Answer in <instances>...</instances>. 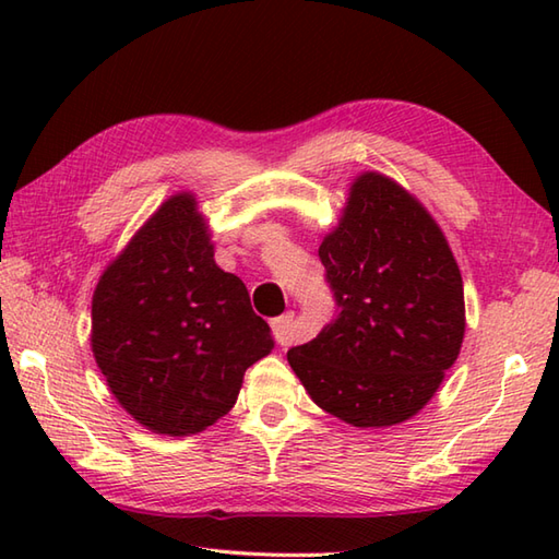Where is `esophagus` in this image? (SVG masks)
Returning a JSON list of instances; mask_svg holds the SVG:
<instances>
[{
	"mask_svg": "<svg viewBox=\"0 0 559 559\" xmlns=\"http://www.w3.org/2000/svg\"><path fill=\"white\" fill-rule=\"evenodd\" d=\"M293 319H295V314L293 312H286L283 317H276L271 322V331H273V336H276V341L281 343V346H286V343L290 341V336H293Z\"/></svg>",
	"mask_w": 559,
	"mask_h": 559,
	"instance_id": "esophagus-1",
	"label": "esophagus"
}]
</instances>
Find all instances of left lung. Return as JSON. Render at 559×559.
<instances>
[{"mask_svg": "<svg viewBox=\"0 0 559 559\" xmlns=\"http://www.w3.org/2000/svg\"><path fill=\"white\" fill-rule=\"evenodd\" d=\"M338 317L288 350L319 408L353 427L413 418L456 362L463 281L437 221L408 189L360 173L319 245Z\"/></svg>", "mask_w": 559, "mask_h": 559, "instance_id": "obj_1", "label": "left lung"}]
</instances>
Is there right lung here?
I'll return each instance as SVG.
<instances>
[{
  "instance_id": "obj_1",
  "label": "right lung",
  "mask_w": 559,
  "mask_h": 559,
  "mask_svg": "<svg viewBox=\"0 0 559 559\" xmlns=\"http://www.w3.org/2000/svg\"><path fill=\"white\" fill-rule=\"evenodd\" d=\"M271 348L245 283L213 259L192 192L163 201L93 293V358L120 406L156 435H197L223 418Z\"/></svg>"
}]
</instances>
